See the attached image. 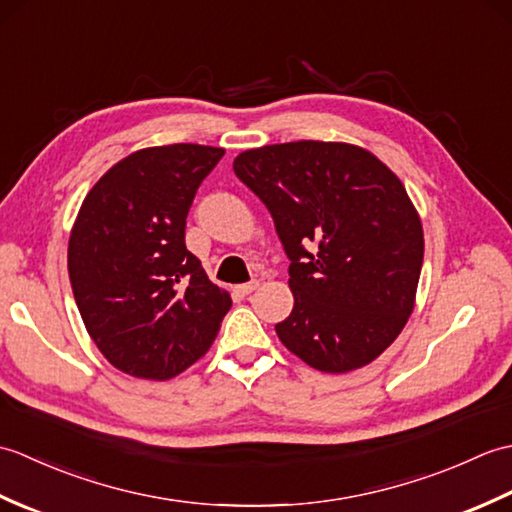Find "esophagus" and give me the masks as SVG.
<instances>
[{
    "label": "esophagus",
    "instance_id": "1",
    "mask_svg": "<svg viewBox=\"0 0 512 512\" xmlns=\"http://www.w3.org/2000/svg\"><path fill=\"white\" fill-rule=\"evenodd\" d=\"M257 286H259V281H257V279H253V281H248V284H239V286H235V292H237V295L246 297V295H250V292H253Z\"/></svg>",
    "mask_w": 512,
    "mask_h": 512
}]
</instances>
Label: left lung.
<instances>
[{
  "label": "left lung",
  "instance_id": "obj_1",
  "mask_svg": "<svg viewBox=\"0 0 512 512\" xmlns=\"http://www.w3.org/2000/svg\"><path fill=\"white\" fill-rule=\"evenodd\" d=\"M233 169L290 259L279 341L325 374L372 363L416 306L424 235L405 184L372 151L323 140L248 149Z\"/></svg>",
  "mask_w": 512,
  "mask_h": 512
}]
</instances>
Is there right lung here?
Instances as JSON below:
<instances>
[{
    "label": "right lung",
    "instance_id": "obj_1",
    "mask_svg": "<svg viewBox=\"0 0 512 512\" xmlns=\"http://www.w3.org/2000/svg\"><path fill=\"white\" fill-rule=\"evenodd\" d=\"M222 147L162 145L118 160L76 215L68 273L85 330L121 372L169 380L206 354L231 295L184 244L195 191Z\"/></svg>",
    "mask_w": 512,
    "mask_h": 512
}]
</instances>
